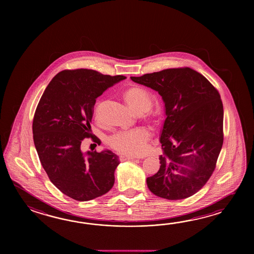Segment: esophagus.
<instances>
[{"mask_svg": "<svg viewBox=\"0 0 254 254\" xmlns=\"http://www.w3.org/2000/svg\"><path fill=\"white\" fill-rule=\"evenodd\" d=\"M136 157L128 156V155H121L120 156V161L124 162V161H129V160H135Z\"/></svg>", "mask_w": 254, "mask_h": 254, "instance_id": "esophagus-1", "label": "esophagus"}]
</instances>
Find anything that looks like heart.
Instances as JSON below:
<instances>
[{
	"instance_id": "b5f03b06",
	"label": "heart",
	"mask_w": 254,
	"mask_h": 254,
	"mask_svg": "<svg viewBox=\"0 0 254 254\" xmlns=\"http://www.w3.org/2000/svg\"><path fill=\"white\" fill-rule=\"evenodd\" d=\"M123 98L135 114H140L146 123L155 125L157 113L151 108L152 98L145 89L139 86L129 87L123 93ZM98 106L100 103H98ZM150 131L145 128L118 131L107 139L111 149L124 155H139L145 150L146 143L150 139Z\"/></svg>"
}]
</instances>
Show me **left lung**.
<instances>
[{"label":"left lung","mask_w":254,"mask_h":254,"mask_svg":"<svg viewBox=\"0 0 254 254\" xmlns=\"http://www.w3.org/2000/svg\"><path fill=\"white\" fill-rule=\"evenodd\" d=\"M130 79L157 91L165 103L161 166L146 180L148 188L167 200L195 194L215 170L223 143L220 93L204 76L189 67Z\"/></svg>","instance_id":"1"}]
</instances>
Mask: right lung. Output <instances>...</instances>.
Returning <instances> with one entry per match:
<instances>
[{
	"label": "right lung",
	"mask_w": 254,
	"mask_h": 254,
	"mask_svg": "<svg viewBox=\"0 0 254 254\" xmlns=\"http://www.w3.org/2000/svg\"><path fill=\"white\" fill-rule=\"evenodd\" d=\"M89 69L62 70L40 99L33 121V141L50 181L79 201L108 192L114 184L118 156L111 151L82 153L81 141L92 138L96 98L125 80Z\"/></svg>",
	"instance_id": "1"
}]
</instances>
